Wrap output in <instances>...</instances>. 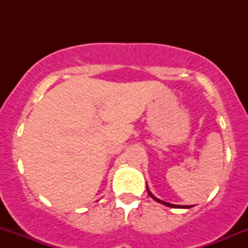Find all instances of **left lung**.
<instances>
[{"label": "left lung", "mask_w": 248, "mask_h": 248, "mask_svg": "<svg viewBox=\"0 0 248 248\" xmlns=\"http://www.w3.org/2000/svg\"><path fill=\"white\" fill-rule=\"evenodd\" d=\"M146 191H147V193H149V196L151 197V198L154 199V201H156L157 202H159V204L166 205V206H169V207H175V209H189V207L193 206V205H175V204H170V202H167L161 201V199L156 198V197H155L154 194H152L151 192H150V189H149V187H147V185H146Z\"/></svg>", "instance_id": "left-lung-1"}]
</instances>
